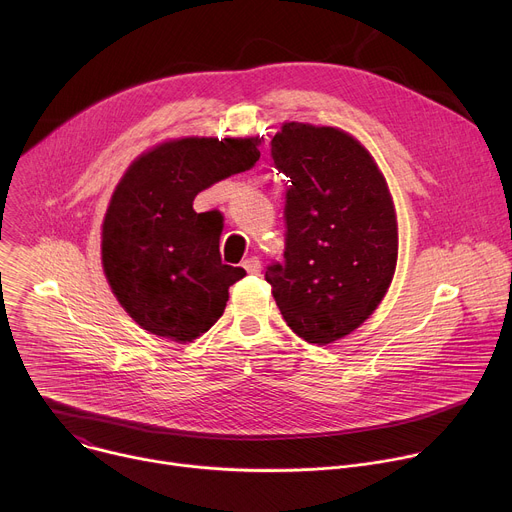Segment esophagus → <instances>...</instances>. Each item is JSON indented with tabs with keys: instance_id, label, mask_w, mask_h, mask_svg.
Instances as JSON below:
<instances>
[{
	"instance_id": "obj_1",
	"label": "esophagus",
	"mask_w": 512,
	"mask_h": 512,
	"mask_svg": "<svg viewBox=\"0 0 512 512\" xmlns=\"http://www.w3.org/2000/svg\"><path fill=\"white\" fill-rule=\"evenodd\" d=\"M243 269L251 275H259L261 273V261L257 257H249L243 261Z\"/></svg>"
}]
</instances>
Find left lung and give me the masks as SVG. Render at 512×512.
<instances>
[{"label": "left lung", "mask_w": 512, "mask_h": 512, "mask_svg": "<svg viewBox=\"0 0 512 512\" xmlns=\"http://www.w3.org/2000/svg\"><path fill=\"white\" fill-rule=\"evenodd\" d=\"M271 158L285 194L283 263L265 271L275 304L300 338L330 344L383 302L397 267V214L383 172L338 127L287 121Z\"/></svg>", "instance_id": "8db88e82"}]
</instances>
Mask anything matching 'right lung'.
<instances>
[{
	"label": "right lung",
	"instance_id": "1",
	"mask_svg": "<svg viewBox=\"0 0 512 512\" xmlns=\"http://www.w3.org/2000/svg\"><path fill=\"white\" fill-rule=\"evenodd\" d=\"M263 137H180L131 162L103 218L101 259L123 310L186 344L223 316L247 273L221 261L223 218L196 212L198 192L255 166Z\"/></svg>",
	"mask_w": 512,
	"mask_h": 512
}]
</instances>
